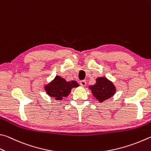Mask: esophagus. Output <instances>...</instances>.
<instances>
[{
  "label": "esophagus",
  "instance_id": "1",
  "mask_svg": "<svg viewBox=\"0 0 151 151\" xmlns=\"http://www.w3.org/2000/svg\"><path fill=\"white\" fill-rule=\"evenodd\" d=\"M80 84L82 86H85L86 85V81H81Z\"/></svg>",
  "mask_w": 151,
  "mask_h": 151
}]
</instances>
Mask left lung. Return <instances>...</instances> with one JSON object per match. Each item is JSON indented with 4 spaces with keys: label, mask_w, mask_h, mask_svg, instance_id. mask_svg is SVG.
Instances as JSON below:
<instances>
[{
    "label": "left lung",
    "mask_w": 151,
    "mask_h": 151,
    "mask_svg": "<svg viewBox=\"0 0 151 151\" xmlns=\"http://www.w3.org/2000/svg\"><path fill=\"white\" fill-rule=\"evenodd\" d=\"M88 88L94 98L101 103L111 98L116 92V87L114 84L104 76L96 78V83L90 85Z\"/></svg>",
    "instance_id": "left-lung-1"
}]
</instances>
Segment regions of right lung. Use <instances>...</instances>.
Here are the masks:
<instances>
[{"label":"right lung","mask_w":151,"mask_h":151,"mask_svg":"<svg viewBox=\"0 0 151 151\" xmlns=\"http://www.w3.org/2000/svg\"><path fill=\"white\" fill-rule=\"evenodd\" d=\"M79 86L75 81H67L60 76H56L53 80L44 86V90L48 96L56 100H61L68 96L73 88Z\"/></svg>","instance_id":"obj_1"}]
</instances>
